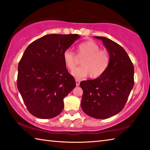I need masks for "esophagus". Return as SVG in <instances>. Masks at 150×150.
I'll list each match as a JSON object with an SVG mask.
<instances>
[{
	"mask_svg": "<svg viewBox=\"0 0 150 150\" xmlns=\"http://www.w3.org/2000/svg\"><path fill=\"white\" fill-rule=\"evenodd\" d=\"M75 81H76V85L79 86L80 85V80L79 79H76Z\"/></svg>",
	"mask_w": 150,
	"mask_h": 150,
	"instance_id": "34e87169",
	"label": "esophagus"
}]
</instances>
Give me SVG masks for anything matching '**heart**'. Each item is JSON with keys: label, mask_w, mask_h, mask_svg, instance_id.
Segmentation results:
<instances>
[{"label": "heart", "mask_w": 150, "mask_h": 150, "mask_svg": "<svg viewBox=\"0 0 150 150\" xmlns=\"http://www.w3.org/2000/svg\"><path fill=\"white\" fill-rule=\"evenodd\" d=\"M77 55L80 59L83 58L82 65L73 70L71 73L78 79L88 75L93 79L100 77L107 70L110 63V55L108 51L100 50L99 45L92 40L79 44L77 47ZM77 57L75 53L69 49L63 52V61L69 70L74 69L78 64Z\"/></svg>", "instance_id": "heart-1"}]
</instances>
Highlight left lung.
Instances as JSON below:
<instances>
[{
    "label": "left lung",
    "mask_w": 150,
    "mask_h": 150,
    "mask_svg": "<svg viewBox=\"0 0 150 150\" xmlns=\"http://www.w3.org/2000/svg\"><path fill=\"white\" fill-rule=\"evenodd\" d=\"M103 41L110 55L107 70L93 80L83 81L81 106L88 116L106 119L122 110L134 85L133 63L124 48L105 37L95 36Z\"/></svg>",
    "instance_id": "8db88e82"
}]
</instances>
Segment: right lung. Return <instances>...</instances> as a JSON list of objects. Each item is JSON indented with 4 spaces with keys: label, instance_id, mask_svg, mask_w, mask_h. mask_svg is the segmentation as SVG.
Here are the masks:
<instances>
[{
    "label": "right lung",
    "instance_id": "right-lung-1",
    "mask_svg": "<svg viewBox=\"0 0 150 150\" xmlns=\"http://www.w3.org/2000/svg\"><path fill=\"white\" fill-rule=\"evenodd\" d=\"M79 34L45 35L31 43L18 67L17 87L30 114L47 119L59 115L76 83L63 58Z\"/></svg>",
    "mask_w": 150,
    "mask_h": 150
}]
</instances>
